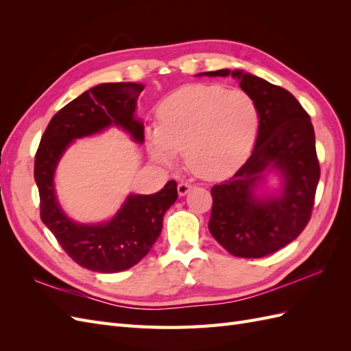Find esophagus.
I'll return each mask as SVG.
<instances>
[{
    "mask_svg": "<svg viewBox=\"0 0 351 351\" xmlns=\"http://www.w3.org/2000/svg\"><path fill=\"white\" fill-rule=\"evenodd\" d=\"M190 189H192V184H189V183H178V186H177V192H178V196H184V195H187L189 192H190Z\"/></svg>",
    "mask_w": 351,
    "mask_h": 351,
    "instance_id": "obj_1",
    "label": "esophagus"
}]
</instances>
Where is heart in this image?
<instances>
[{
	"label": "heart",
	"mask_w": 351,
	"mask_h": 351,
	"mask_svg": "<svg viewBox=\"0 0 351 351\" xmlns=\"http://www.w3.org/2000/svg\"><path fill=\"white\" fill-rule=\"evenodd\" d=\"M156 120L146 132L154 161L173 165L184 152L190 173L219 180L246 161L258 134L259 110L247 92L196 83L168 95Z\"/></svg>",
	"instance_id": "heart-1"
}]
</instances>
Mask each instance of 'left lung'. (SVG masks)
Returning <instances> with one entry per match:
<instances>
[{"instance_id": "obj_1", "label": "left lung", "mask_w": 351, "mask_h": 351, "mask_svg": "<svg viewBox=\"0 0 351 351\" xmlns=\"http://www.w3.org/2000/svg\"><path fill=\"white\" fill-rule=\"evenodd\" d=\"M202 74L232 76L258 105L254 149L234 176L210 189L208 227L228 253L263 258L299 237L312 217L321 168L311 117L289 90L253 74L228 69ZM269 169L282 174V193L258 198L254 189Z\"/></svg>"}]
</instances>
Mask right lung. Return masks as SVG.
I'll return each instance as SVG.
<instances>
[{
    "mask_svg": "<svg viewBox=\"0 0 351 351\" xmlns=\"http://www.w3.org/2000/svg\"><path fill=\"white\" fill-rule=\"evenodd\" d=\"M141 83H102L69 102L52 117L35 155V182L40 199V219L60 246L80 267L95 272H120L141 262L161 234L167 209L177 200L174 180L154 195H130L108 222L77 224L61 210L54 173L61 155L79 137L110 125L129 132L143 143V124L134 117Z\"/></svg>",
    "mask_w": 351,
    "mask_h": 351,
    "instance_id": "right-lung-1",
    "label": "right lung"
}]
</instances>
